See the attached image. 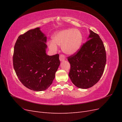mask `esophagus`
Segmentation results:
<instances>
[{
	"mask_svg": "<svg viewBox=\"0 0 122 122\" xmlns=\"http://www.w3.org/2000/svg\"><path fill=\"white\" fill-rule=\"evenodd\" d=\"M60 61H64L65 60V55L63 54H61L60 56Z\"/></svg>",
	"mask_w": 122,
	"mask_h": 122,
	"instance_id": "1",
	"label": "esophagus"
}]
</instances>
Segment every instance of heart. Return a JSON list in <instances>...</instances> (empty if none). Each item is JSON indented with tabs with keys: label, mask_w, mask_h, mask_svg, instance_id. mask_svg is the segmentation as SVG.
<instances>
[{
	"label": "heart",
	"mask_w": 122,
	"mask_h": 122,
	"mask_svg": "<svg viewBox=\"0 0 122 122\" xmlns=\"http://www.w3.org/2000/svg\"><path fill=\"white\" fill-rule=\"evenodd\" d=\"M52 42L48 43L50 50L56 51V45L61 46L63 52L68 55L76 53L82 41L81 32L76 29H66L57 32L52 36Z\"/></svg>",
	"instance_id": "obj_1"
}]
</instances>
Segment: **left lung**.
I'll use <instances>...</instances> for the list:
<instances>
[{
  "label": "left lung",
  "instance_id": "1",
  "mask_svg": "<svg viewBox=\"0 0 122 122\" xmlns=\"http://www.w3.org/2000/svg\"><path fill=\"white\" fill-rule=\"evenodd\" d=\"M87 39L77 53L68 57L71 65L70 79L76 86L82 89L98 82L106 62L105 49L99 36L90 30Z\"/></svg>",
  "mask_w": 122,
  "mask_h": 122
}]
</instances>
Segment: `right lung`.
I'll return each mask as SVG.
<instances>
[{"mask_svg": "<svg viewBox=\"0 0 122 122\" xmlns=\"http://www.w3.org/2000/svg\"><path fill=\"white\" fill-rule=\"evenodd\" d=\"M47 37L37 27L20 35L14 46L13 66L21 82L31 90L45 91L52 83L59 54L47 55Z\"/></svg>", "mask_w": 122, "mask_h": 122, "instance_id": "1", "label": "right lung"}]
</instances>
